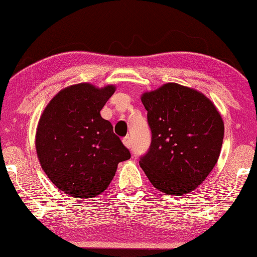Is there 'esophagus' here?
I'll return each mask as SVG.
<instances>
[{
  "mask_svg": "<svg viewBox=\"0 0 257 257\" xmlns=\"http://www.w3.org/2000/svg\"><path fill=\"white\" fill-rule=\"evenodd\" d=\"M122 143L127 148H132V138L129 136H125L124 138H122Z\"/></svg>",
  "mask_w": 257,
  "mask_h": 257,
  "instance_id": "34e87169",
  "label": "esophagus"
}]
</instances>
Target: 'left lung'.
<instances>
[{
	"instance_id": "left-lung-1",
	"label": "left lung",
	"mask_w": 257,
	"mask_h": 257,
	"mask_svg": "<svg viewBox=\"0 0 257 257\" xmlns=\"http://www.w3.org/2000/svg\"><path fill=\"white\" fill-rule=\"evenodd\" d=\"M152 144L139 165L154 187L184 195L202 184L217 163L224 122L215 104L197 90L166 83L145 92Z\"/></svg>"
}]
</instances>
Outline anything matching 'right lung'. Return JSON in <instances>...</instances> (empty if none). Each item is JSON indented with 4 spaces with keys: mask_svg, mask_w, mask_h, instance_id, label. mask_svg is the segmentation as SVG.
Segmentation results:
<instances>
[{
    "mask_svg": "<svg viewBox=\"0 0 257 257\" xmlns=\"http://www.w3.org/2000/svg\"><path fill=\"white\" fill-rule=\"evenodd\" d=\"M115 91L78 83L62 89L43 110L35 134L39 162L63 193L92 198L111 183L118 164L130 158L100 111Z\"/></svg>",
    "mask_w": 257,
    "mask_h": 257,
    "instance_id": "obj_1",
    "label": "right lung"
}]
</instances>
